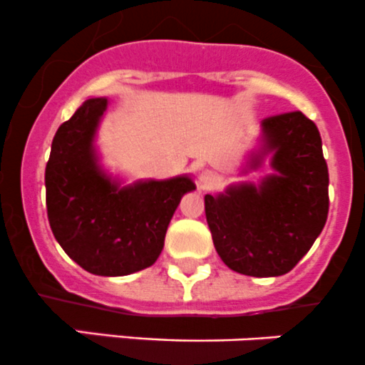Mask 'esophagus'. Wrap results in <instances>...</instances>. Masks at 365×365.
I'll list each match as a JSON object with an SVG mask.
<instances>
[{
  "label": "esophagus",
  "mask_w": 365,
  "mask_h": 365,
  "mask_svg": "<svg viewBox=\"0 0 365 365\" xmlns=\"http://www.w3.org/2000/svg\"><path fill=\"white\" fill-rule=\"evenodd\" d=\"M198 182H200L202 187H212L214 184L217 182V175L214 174L212 170H202L200 174H198Z\"/></svg>",
  "instance_id": "obj_1"
}]
</instances>
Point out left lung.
<instances>
[{
    "instance_id": "1",
    "label": "left lung",
    "mask_w": 365,
    "mask_h": 365,
    "mask_svg": "<svg viewBox=\"0 0 365 365\" xmlns=\"http://www.w3.org/2000/svg\"><path fill=\"white\" fill-rule=\"evenodd\" d=\"M276 174L258 186L232 184L225 193L205 195V217L225 265L253 277L290 272L322 234L329 214V168L317 125L302 112L262 121V149Z\"/></svg>"
}]
</instances>
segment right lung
Returning a JSON list of instances; mask_svg holds the SVG:
<instances>
[{
    "label": "right lung",
    "instance_id": "obj_1",
    "mask_svg": "<svg viewBox=\"0 0 365 365\" xmlns=\"http://www.w3.org/2000/svg\"><path fill=\"white\" fill-rule=\"evenodd\" d=\"M107 98H89L58 128L45 167L51 230L75 264L96 276H128L160 257L187 175L128 186L101 170L96 130Z\"/></svg>",
    "mask_w": 365,
    "mask_h": 365
}]
</instances>
